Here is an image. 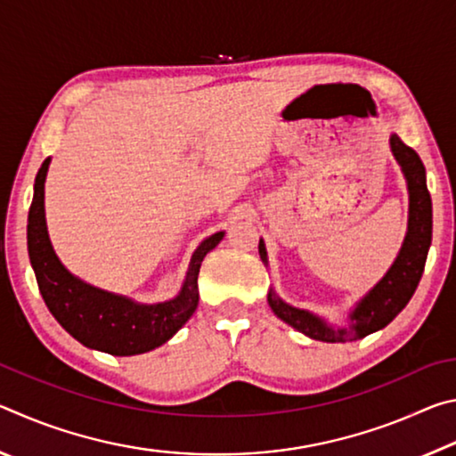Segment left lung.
I'll list each match as a JSON object with an SVG mask.
<instances>
[{"label": "left lung", "mask_w": 456, "mask_h": 456, "mask_svg": "<svg viewBox=\"0 0 456 456\" xmlns=\"http://www.w3.org/2000/svg\"><path fill=\"white\" fill-rule=\"evenodd\" d=\"M390 146L398 165L403 167L408 181V192H411L408 233L395 265L388 269V273L374 285V289L352 312V326L330 328L310 312L297 310V307L281 302L273 289L267 296V302L277 318H281L291 328L314 339L344 344L382 330L404 310L406 304L411 302L412 293L419 288L432 239V200L427 189V173H424V165L416 151L406 146L396 134H392ZM259 256L265 261L264 241H259Z\"/></svg>", "instance_id": "8db88e82"}]
</instances>
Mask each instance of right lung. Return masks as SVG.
I'll return each mask as SVG.
<instances>
[{
	"instance_id": "1",
	"label": "right lung",
	"mask_w": 456,
	"mask_h": 456,
	"mask_svg": "<svg viewBox=\"0 0 456 456\" xmlns=\"http://www.w3.org/2000/svg\"><path fill=\"white\" fill-rule=\"evenodd\" d=\"M50 159L36 175L34 200L28 215V251L37 288L53 318L80 344L112 356H134L163 346L184 326L199 304L200 261L217 245L215 233L199 245L179 296L157 305H138L126 297L92 288L68 272L52 249L44 215V181Z\"/></svg>"
}]
</instances>
